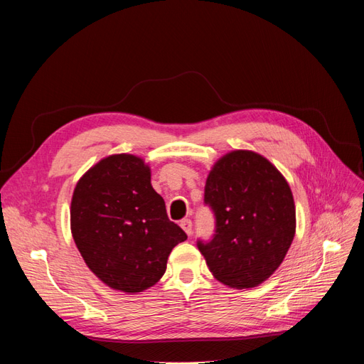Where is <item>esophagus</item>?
I'll use <instances>...</instances> for the list:
<instances>
[{
  "label": "esophagus",
  "mask_w": 364,
  "mask_h": 364,
  "mask_svg": "<svg viewBox=\"0 0 364 364\" xmlns=\"http://www.w3.org/2000/svg\"><path fill=\"white\" fill-rule=\"evenodd\" d=\"M181 228L185 230L186 235H191L193 234V222L190 218H185L181 222Z\"/></svg>",
  "instance_id": "34e87169"
}]
</instances>
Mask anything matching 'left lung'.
<instances>
[{"mask_svg": "<svg viewBox=\"0 0 364 364\" xmlns=\"http://www.w3.org/2000/svg\"><path fill=\"white\" fill-rule=\"evenodd\" d=\"M205 203L215 215V234L197 247L214 278L232 289L270 278L296 232L293 194L278 168L255 151H229L208 174Z\"/></svg>", "mask_w": 364, "mask_h": 364, "instance_id": "obj_1", "label": "left lung"}]
</instances>
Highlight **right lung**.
<instances>
[{
    "label": "right lung",
    "instance_id": "obj_1",
    "mask_svg": "<svg viewBox=\"0 0 364 364\" xmlns=\"http://www.w3.org/2000/svg\"><path fill=\"white\" fill-rule=\"evenodd\" d=\"M71 234L95 277L129 294L155 285L173 247L186 240L153 190L149 165L127 153L98 161L77 182Z\"/></svg>",
    "mask_w": 364,
    "mask_h": 364
}]
</instances>
